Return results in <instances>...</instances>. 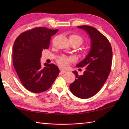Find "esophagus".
Instances as JSON below:
<instances>
[{"mask_svg": "<svg viewBox=\"0 0 129 129\" xmlns=\"http://www.w3.org/2000/svg\"><path fill=\"white\" fill-rule=\"evenodd\" d=\"M60 72H61V73L62 74H64L65 73H67V71L66 70H60Z\"/></svg>", "mask_w": 129, "mask_h": 129, "instance_id": "esophagus-1", "label": "esophagus"}]
</instances>
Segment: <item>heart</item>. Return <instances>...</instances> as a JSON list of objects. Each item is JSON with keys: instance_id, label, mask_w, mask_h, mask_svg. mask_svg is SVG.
I'll use <instances>...</instances> for the list:
<instances>
[{"instance_id": "b5f03b06", "label": "heart", "mask_w": 129, "mask_h": 129, "mask_svg": "<svg viewBox=\"0 0 129 129\" xmlns=\"http://www.w3.org/2000/svg\"><path fill=\"white\" fill-rule=\"evenodd\" d=\"M70 37H73L75 38V39L79 41V42L80 43V44L83 42V39L82 38L78 36V35H71ZM73 58L72 57L70 56H67L66 55H61L59 56L56 59V62L58 65L61 68H67L69 65L70 64L71 62H73Z\"/></svg>"}]
</instances>
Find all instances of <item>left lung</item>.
Wrapping results in <instances>:
<instances>
[{
  "label": "left lung",
  "instance_id": "left-lung-1",
  "mask_svg": "<svg viewBox=\"0 0 129 129\" xmlns=\"http://www.w3.org/2000/svg\"><path fill=\"white\" fill-rule=\"evenodd\" d=\"M89 34L91 40L90 53L83 61L76 65L85 67L84 74L79 75L74 71L76 79L70 85L73 94L80 99L92 97L100 91L110 73L113 59L112 48L107 38L94 27L79 26Z\"/></svg>",
  "mask_w": 129,
  "mask_h": 129
}]
</instances>
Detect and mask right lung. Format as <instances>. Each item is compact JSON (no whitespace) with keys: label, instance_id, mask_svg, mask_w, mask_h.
<instances>
[{"label":"right lung","instance_id":"right-lung-1","mask_svg":"<svg viewBox=\"0 0 129 129\" xmlns=\"http://www.w3.org/2000/svg\"><path fill=\"white\" fill-rule=\"evenodd\" d=\"M57 31L37 27L22 33L14 43V67L21 84L30 91L38 93L48 90L59 75L56 65L45 63L43 67L40 62L42 51L49 48L51 37Z\"/></svg>","mask_w":129,"mask_h":129}]
</instances>
